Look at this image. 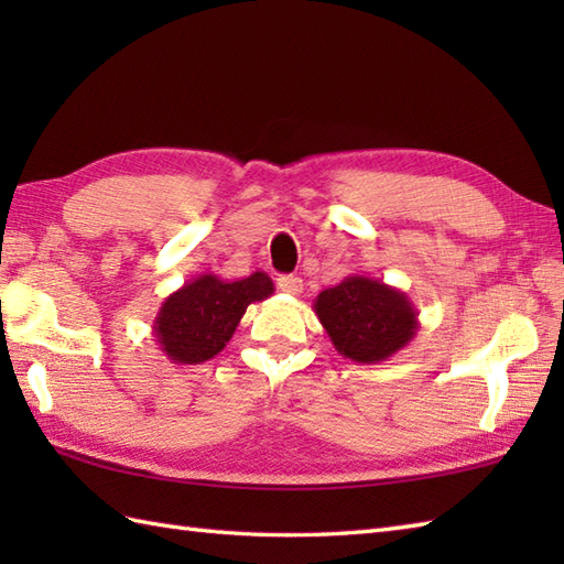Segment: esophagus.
Wrapping results in <instances>:
<instances>
[{"instance_id": "obj_1", "label": "esophagus", "mask_w": 564, "mask_h": 564, "mask_svg": "<svg viewBox=\"0 0 564 564\" xmlns=\"http://www.w3.org/2000/svg\"><path fill=\"white\" fill-rule=\"evenodd\" d=\"M275 285H279V289L289 295L303 293V279H297V275H281V279L275 281Z\"/></svg>"}]
</instances>
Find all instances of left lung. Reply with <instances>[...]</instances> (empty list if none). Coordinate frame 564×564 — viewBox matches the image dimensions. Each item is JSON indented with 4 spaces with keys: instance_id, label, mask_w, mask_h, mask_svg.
<instances>
[{
    "instance_id": "8db88e82",
    "label": "left lung",
    "mask_w": 564,
    "mask_h": 564,
    "mask_svg": "<svg viewBox=\"0 0 564 564\" xmlns=\"http://www.w3.org/2000/svg\"><path fill=\"white\" fill-rule=\"evenodd\" d=\"M313 307L334 349L356 364L388 361L419 332V313L406 293L368 275H346L322 291Z\"/></svg>"
}]
</instances>
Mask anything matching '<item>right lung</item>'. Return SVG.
Segmentation results:
<instances>
[{"instance_id": "1", "label": "right lung", "mask_w": 564, "mask_h": 564, "mask_svg": "<svg viewBox=\"0 0 564 564\" xmlns=\"http://www.w3.org/2000/svg\"><path fill=\"white\" fill-rule=\"evenodd\" d=\"M271 293L273 281L263 271L237 281L200 273L164 297L152 325L154 341L172 364L210 361L232 339L247 307L267 301Z\"/></svg>"}]
</instances>
